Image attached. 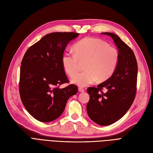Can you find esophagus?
Listing matches in <instances>:
<instances>
[{"instance_id":"1","label":"esophagus","mask_w":153,"mask_h":153,"mask_svg":"<svg viewBox=\"0 0 153 153\" xmlns=\"http://www.w3.org/2000/svg\"><path fill=\"white\" fill-rule=\"evenodd\" d=\"M78 91L79 92H85V90H84L83 88H81V87H80V88H78Z\"/></svg>"}]
</instances>
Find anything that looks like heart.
Returning a JSON list of instances; mask_svg holds the SVG:
<instances>
[{
	"instance_id": "1",
	"label": "heart",
	"mask_w": 153,
	"mask_h": 153,
	"mask_svg": "<svg viewBox=\"0 0 153 153\" xmlns=\"http://www.w3.org/2000/svg\"><path fill=\"white\" fill-rule=\"evenodd\" d=\"M75 52H66L62 57V66L67 74L71 77L79 70L80 61H86V71L79 74L71 79L76 85L85 87L97 80H107L117 67L119 54L117 49L101 39L87 37L76 42Z\"/></svg>"
}]
</instances>
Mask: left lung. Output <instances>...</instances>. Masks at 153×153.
Wrapping results in <instances>:
<instances>
[{
	"instance_id": "8db88e82",
	"label": "left lung",
	"mask_w": 153,
	"mask_h": 153,
	"mask_svg": "<svg viewBox=\"0 0 153 153\" xmlns=\"http://www.w3.org/2000/svg\"><path fill=\"white\" fill-rule=\"evenodd\" d=\"M101 33L113 39L118 49V61L111 76L96 88H87L90 99L87 111L93 122L107 126L122 118L132 104L138 68L134 52L118 35L110 32ZM102 89L106 92L102 93Z\"/></svg>"
}]
</instances>
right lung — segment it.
<instances>
[{
  "label": "right lung",
  "instance_id": "right-lung-1",
  "mask_svg": "<svg viewBox=\"0 0 153 153\" xmlns=\"http://www.w3.org/2000/svg\"><path fill=\"white\" fill-rule=\"evenodd\" d=\"M74 32H54L43 36L26 51L20 68L19 94L27 111L41 122H52L63 113L68 99L78 92L68 82L62 63L68 44L76 38Z\"/></svg>",
  "mask_w": 153,
  "mask_h": 153
}]
</instances>
